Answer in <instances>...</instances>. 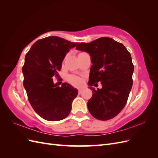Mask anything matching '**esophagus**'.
I'll return each mask as SVG.
<instances>
[{
  "label": "esophagus",
  "mask_w": 158,
  "mask_h": 158,
  "mask_svg": "<svg viewBox=\"0 0 158 158\" xmlns=\"http://www.w3.org/2000/svg\"><path fill=\"white\" fill-rule=\"evenodd\" d=\"M82 93V89H78V94H81Z\"/></svg>",
  "instance_id": "esophagus-1"
}]
</instances>
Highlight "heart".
<instances>
[{
    "mask_svg": "<svg viewBox=\"0 0 158 158\" xmlns=\"http://www.w3.org/2000/svg\"><path fill=\"white\" fill-rule=\"evenodd\" d=\"M66 80H67V81L70 84L76 87L80 86L81 84H82V80H81V79L78 76L75 75H69L67 77H66Z\"/></svg>",
    "mask_w": 158,
    "mask_h": 158,
    "instance_id": "obj_1",
    "label": "heart"
}]
</instances>
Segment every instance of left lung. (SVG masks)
Listing matches in <instances>:
<instances>
[{
    "instance_id": "8db88e82",
    "label": "left lung",
    "mask_w": 158,
    "mask_h": 158,
    "mask_svg": "<svg viewBox=\"0 0 158 158\" xmlns=\"http://www.w3.org/2000/svg\"><path fill=\"white\" fill-rule=\"evenodd\" d=\"M78 44L76 49L88 52L92 59L89 85L99 82L102 84V89L89 88L93 94L87 104L89 111L98 120L111 119L125 107L132 86L131 53L122 44L110 37Z\"/></svg>"
}]
</instances>
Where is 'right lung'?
<instances>
[{
	"instance_id": "1",
	"label": "right lung",
	"mask_w": 158,
	"mask_h": 158,
	"mask_svg": "<svg viewBox=\"0 0 158 158\" xmlns=\"http://www.w3.org/2000/svg\"><path fill=\"white\" fill-rule=\"evenodd\" d=\"M77 44L50 36L37 41L26 53L22 66L23 84L32 108L45 120L56 121L66 118L77 96V89L67 83L59 87L52 79L59 77L62 61Z\"/></svg>"
}]
</instances>
